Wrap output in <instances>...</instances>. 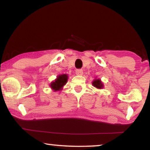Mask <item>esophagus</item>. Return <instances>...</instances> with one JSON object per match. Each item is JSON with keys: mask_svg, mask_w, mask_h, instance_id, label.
Wrapping results in <instances>:
<instances>
[{"mask_svg": "<svg viewBox=\"0 0 150 150\" xmlns=\"http://www.w3.org/2000/svg\"><path fill=\"white\" fill-rule=\"evenodd\" d=\"M76 74L77 75H83V70L82 69H77L76 70Z\"/></svg>", "mask_w": 150, "mask_h": 150, "instance_id": "esophagus-1", "label": "esophagus"}]
</instances>
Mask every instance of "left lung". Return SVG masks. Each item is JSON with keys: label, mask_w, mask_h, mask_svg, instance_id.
<instances>
[{"label": "left lung", "mask_w": 150, "mask_h": 150, "mask_svg": "<svg viewBox=\"0 0 150 150\" xmlns=\"http://www.w3.org/2000/svg\"><path fill=\"white\" fill-rule=\"evenodd\" d=\"M93 85L96 88H98V89H101V88L103 87V85H102V82L100 81V79H96L93 82Z\"/></svg>", "instance_id": "obj_1"}]
</instances>
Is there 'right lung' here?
I'll use <instances>...</instances> for the list:
<instances>
[{"label":"right lung","mask_w":150,"mask_h":150,"mask_svg":"<svg viewBox=\"0 0 150 150\" xmlns=\"http://www.w3.org/2000/svg\"><path fill=\"white\" fill-rule=\"evenodd\" d=\"M67 81V75L62 74L59 76L57 79L55 80L54 82L51 83L50 87L54 91H58V90L61 89L63 85H65V83Z\"/></svg>","instance_id":"obj_1"}]
</instances>
